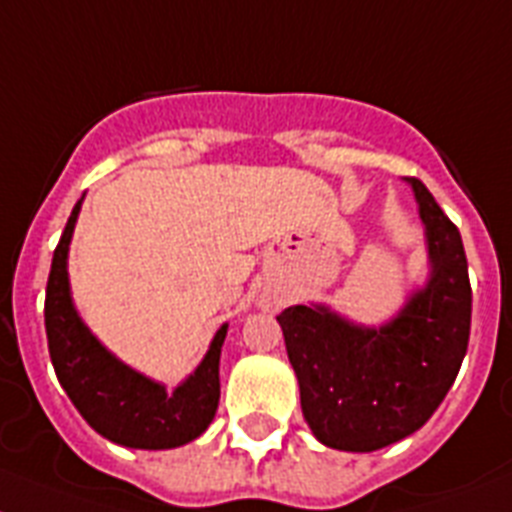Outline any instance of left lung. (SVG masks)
<instances>
[{"instance_id":"8db88e82","label":"left lung","mask_w":512,"mask_h":512,"mask_svg":"<svg viewBox=\"0 0 512 512\" xmlns=\"http://www.w3.org/2000/svg\"><path fill=\"white\" fill-rule=\"evenodd\" d=\"M429 273L380 325H362L328 304L278 315L299 380L302 414L325 448L372 453L422 429L461 369L471 330V283L461 234L419 179Z\"/></svg>"}]
</instances>
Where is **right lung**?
Masks as SVG:
<instances>
[{
  "mask_svg": "<svg viewBox=\"0 0 512 512\" xmlns=\"http://www.w3.org/2000/svg\"><path fill=\"white\" fill-rule=\"evenodd\" d=\"M80 208L83 197L54 249L46 283V338L59 385L85 422L106 440L135 450L182 448L203 435L216 416L221 398L218 362L229 322L216 330L195 372L171 393L163 382L124 364L90 333L72 299L67 260Z\"/></svg>",
  "mask_w": 512,
  "mask_h": 512,
  "instance_id": "1",
  "label": "right lung"
}]
</instances>
